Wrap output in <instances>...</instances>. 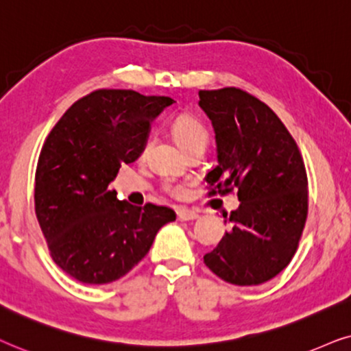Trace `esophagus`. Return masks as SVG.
I'll return each instance as SVG.
<instances>
[{
    "label": "esophagus",
    "mask_w": 351,
    "mask_h": 351,
    "mask_svg": "<svg viewBox=\"0 0 351 351\" xmlns=\"http://www.w3.org/2000/svg\"><path fill=\"white\" fill-rule=\"evenodd\" d=\"M176 218H178L180 221H191V219L199 218V215L189 208H178L176 210Z\"/></svg>",
    "instance_id": "esophagus-1"
}]
</instances>
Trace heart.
<instances>
[{
  "instance_id": "obj_1",
  "label": "heart",
  "mask_w": 351,
  "mask_h": 351,
  "mask_svg": "<svg viewBox=\"0 0 351 351\" xmlns=\"http://www.w3.org/2000/svg\"><path fill=\"white\" fill-rule=\"evenodd\" d=\"M171 133L175 141L178 143V146L183 149V151L189 152L191 149L194 147H207L208 144V132L207 128L204 127L202 121H199L195 117L191 115H181L173 121L171 127ZM149 147V143H146L144 146V152ZM167 193H170L175 197H180L183 195L184 188L178 183H167L165 184Z\"/></svg>"
}]
</instances>
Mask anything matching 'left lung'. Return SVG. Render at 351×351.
Returning a JSON list of instances; mask_svg holds the SVG:
<instances>
[{"label":"left lung","instance_id":"left-lung-1","mask_svg":"<svg viewBox=\"0 0 351 351\" xmlns=\"http://www.w3.org/2000/svg\"><path fill=\"white\" fill-rule=\"evenodd\" d=\"M199 97L217 141L218 165L205 176L210 194L236 189L241 202L230 213L232 230L204 263L223 281L258 286L297 252L308 215L305 163L279 117L255 96L223 88Z\"/></svg>","mask_w":351,"mask_h":351}]
</instances>
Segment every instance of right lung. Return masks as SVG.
<instances>
[{"label":"right lung","mask_w":351,"mask_h":351,"mask_svg":"<svg viewBox=\"0 0 351 351\" xmlns=\"http://www.w3.org/2000/svg\"><path fill=\"white\" fill-rule=\"evenodd\" d=\"M173 99L97 90L70 106L46 138L35 173V213L60 269L83 284L123 278L151 249L171 208L134 207L109 189L121 163L146 146L151 123Z\"/></svg>","instance_id":"obj_1"}]
</instances>
